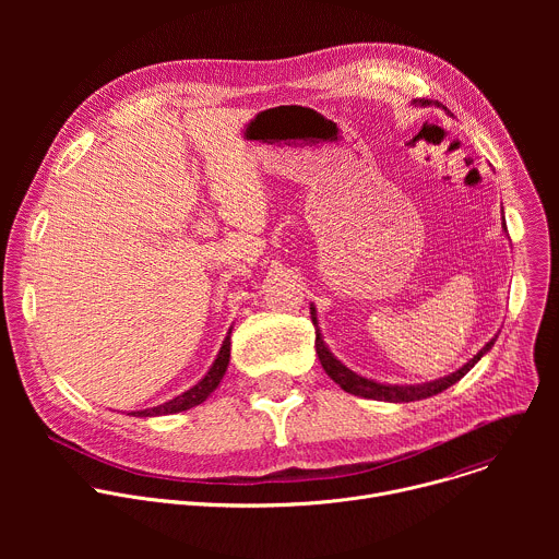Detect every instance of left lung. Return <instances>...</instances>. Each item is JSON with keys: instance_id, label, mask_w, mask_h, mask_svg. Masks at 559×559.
<instances>
[{"instance_id": "1", "label": "left lung", "mask_w": 559, "mask_h": 559, "mask_svg": "<svg viewBox=\"0 0 559 559\" xmlns=\"http://www.w3.org/2000/svg\"><path fill=\"white\" fill-rule=\"evenodd\" d=\"M412 104L420 106V108L438 106V102H429V99H414ZM502 221H504V216H502ZM502 229L507 231L504 223H502ZM309 313H311V323L316 328V354H318V360H321L325 373L336 384H341V389H345L347 393H354V395H360V397H371V401H384V403H414V401H425V397L442 393L444 389L455 384L460 378H464L475 367L477 360H480L487 352H491V347L498 341V334H496L468 362H464L460 369H455L449 376H442V378H436V380H429V382H420V384H386V382H378V380L365 378V376L352 371L347 365H343L332 354V349L328 347V343L323 338L321 325H318V313H316V305L313 302L309 305Z\"/></svg>"}]
</instances>
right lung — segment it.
Listing matches in <instances>:
<instances>
[{
	"label": "right lung",
	"mask_w": 559,
	"mask_h": 559,
	"mask_svg": "<svg viewBox=\"0 0 559 559\" xmlns=\"http://www.w3.org/2000/svg\"><path fill=\"white\" fill-rule=\"evenodd\" d=\"M231 328L227 330V336L223 338V345L212 362V367L207 369V373L197 382L192 384L188 391L175 395L173 401L164 403V405H156V407H147V409H141V412H132L128 416H134V418H156V416H170V414H179V412H188L197 405H201L205 397L212 395V391L221 384L225 371H227V365H229V349H231Z\"/></svg>",
	"instance_id": "1"
}]
</instances>
